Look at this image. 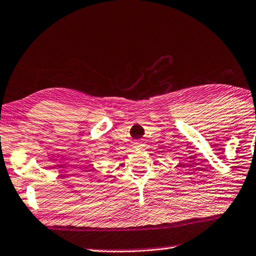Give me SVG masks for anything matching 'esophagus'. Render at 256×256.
I'll use <instances>...</instances> for the list:
<instances>
[{"label": "esophagus", "instance_id": "esophagus-1", "mask_svg": "<svg viewBox=\"0 0 256 256\" xmlns=\"http://www.w3.org/2000/svg\"><path fill=\"white\" fill-rule=\"evenodd\" d=\"M142 146V144L140 142V141H138V142H136V147H141Z\"/></svg>", "mask_w": 256, "mask_h": 256}]
</instances>
